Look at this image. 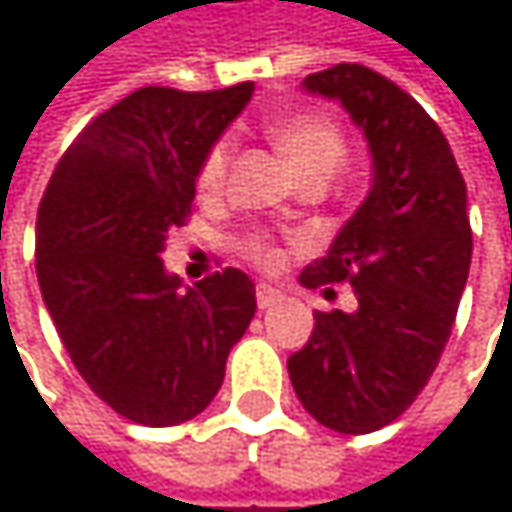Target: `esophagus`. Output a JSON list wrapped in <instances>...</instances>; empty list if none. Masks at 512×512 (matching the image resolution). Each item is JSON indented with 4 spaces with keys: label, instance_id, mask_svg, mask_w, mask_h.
Masks as SVG:
<instances>
[{
    "label": "esophagus",
    "instance_id": "34e87169",
    "mask_svg": "<svg viewBox=\"0 0 512 512\" xmlns=\"http://www.w3.org/2000/svg\"><path fill=\"white\" fill-rule=\"evenodd\" d=\"M281 302V293L272 284H257V308H275Z\"/></svg>",
    "mask_w": 512,
    "mask_h": 512
}]
</instances>
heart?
Segmentation results:
<instances>
[{
	"instance_id": "obj_1",
	"label": "heart",
	"mask_w": 512,
	"mask_h": 512,
	"mask_svg": "<svg viewBox=\"0 0 512 512\" xmlns=\"http://www.w3.org/2000/svg\"><path fill=\"white\" fill-rule=\"evenodd\" d=\"M275 145H278V151L287 159V165L296 177L311 174V171L335 174V168L347 156L344 133L338 130V124H332L329 118H320V115H296V118L281 121L275 127ZM231 154H234L231 136H222L207 148V154L198 165V174H195V183L201 192H219L222 189ZM240 246H243V255L263 269H272L281 263V252L275 249V243H269L260 234L246 237Z\"/></svg>"
}]
</instances>
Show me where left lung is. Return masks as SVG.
I'll return each instance as SVG.
<instances>
[{
  "label": "left lung",
  "mask_w": 512,
  "mask_h": 512,
  "mask_svg": "<svg viewBox=\"0 0 512 512\" xmlns=\"http://www.w3.org/2000/svg\"><path fill=\"white\" fill-rule=\"evenodd\" d=\"M302 88L350 112L373 177L326 257L299 275L305 287L350 281L356 311H314L287 373L308 415L361 436L415 403L451 338L471 266L468 195L439 124L391 79L335 64Z\"/></svg>",
  "instance_id": "left-lung-1"
}]
</instances>
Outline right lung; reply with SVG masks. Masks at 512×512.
<instances>
[{
  "mask_svg": "<svg viewBox=\"0 0 512 512\" xmlns=\"http://www.w3.org/2000/svg\"><path fill=\"white\" fill-rule=\"evenodd\" d=\"M255 85H148L97 115L58 159L38 207V284L88 388L118 415L174 427L210 406L257 311L243 269L195 287L162 263L195 201L207 148Z\"/></svg>",
  "mask_w": 512,
  "mask_h": 512,
  "instance_id": "obj_1",
  "label": "right lung"
}]
</instances>
